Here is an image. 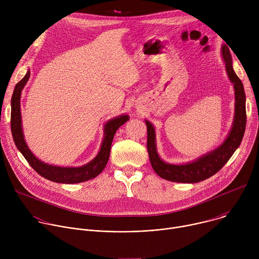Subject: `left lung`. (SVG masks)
<instances>
[{
  "instance_id": "obj_1",
  "label": "left lung",
  "mask_w": 259,
  "mask_h": 259,
  "mask_svg": "<svg viewBox=\"0 0 259 259\" xmlns=\"http://www.w3.org/2000/svg\"><path fill=\"white\" fill-rule=\"evenodd\" d=\"M221 55L226 63V69L230 81L235 89V118L232 130L224 143L214 151L198 158L191 163L174 165L164 162L156 146L155 128L151 122L145 120L147 127V152H149L150 161L155 172L162 178L182 183H196L203 181L223 168L231 159L233 154L240 146L246 128V96L242 81L236 75L233 68V60L230 49L227 45L221 47Z\"/></svg>"
}]
</instances>
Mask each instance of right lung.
Wrapping results in <instances>:
<instances>
[{
  "label": "right lung",
  "instance_id": "add662e5",
  "mask_svg": "<svg viewBox=\"0 0 259 259\" xmlns=\"http://www.w3.org/2000/svg\"><path fill=\"white\" fill-rule=\"evenodd\" d=\"M29 75L30 71L27 70L26 75L16 84L11 99V131L18 151L23 155L35 172H38L48 180L58 183H79L96 177L106 166L110 154V146H112L116 131L129 120V117L127 115H122L109 120L104 125V137L100 146V151L88 164L81 167H59L45 164L38 158H35L30 152L25 143L22 132L20 96L23 87L29 79Z\"/></svg>",
  "mask_w": 259,
  "mask_h": 259
}]
</instances>
